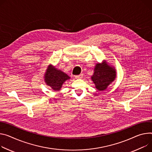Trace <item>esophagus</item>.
I'll list each match as a JSON object with an SVG mask.
<instances>
[{
  "label": "esophagus",
  "mask_w": 152,
  "mask_h": 152,
  "mask_svg": "<svg viewBox=\"0 0 152 152\" xmlns=\"http://www.w3.org/2000/svg\"><path fill=\"white\" fill-rule=\"evenodd\" d=\"M82 77H83V75L82 74H80L79 75L75 76V78H76V79H81Z\"/></svg>",
  "instance_id": "1"
}]
</instances>
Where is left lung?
Here are the masks:
<instances>
[{
  "label": "left lung",
  "instance_id": "obj_1",
  "mask_svg": "<svg viewBox=\"0 0 152 152\" xmlns=\"http://www.w3.org/2000/svg\"><path fill=\"white\" fill-rule=\"evenodd\" d=\"M113 66H110L104 61L102 63H98L94 69V73L91 80L95 87L99 91L105 90L115 79L116 75Z\"/></svg>",
  "mask_w": 152,
  "mask_h": 152
}]
</instances>
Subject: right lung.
I'll list each match as a JSON object with an SVG mask.
<instances>
[{"instance_id": "1", "label": "right lung", "mask_w": 152, "mask_h": 152, "mask_svg": "<svg viewBox=\"0 0 152 152\" xmlns=\"http://www.w3.org/2000/svg\"><path fill=\"white\" fill-rule=\"evenodd\" d=\"M45 82L53 90L59 91L62 88V84L66 80L70 79L66 73L50 65L46 70L44 76Z\"/></svg>"}]
</instances>
